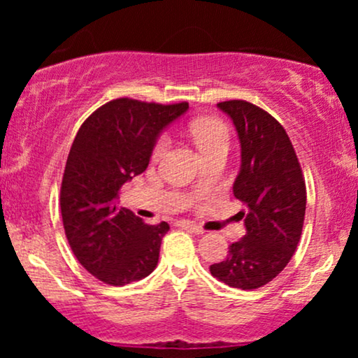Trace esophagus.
Masks as SVG:
<instances>
[{"instance_id": "esophagus-1", "label": "esophagus", "mask_w": 358, "mask_h": 358, "mask_svg": "<svg viewBox=\"0 0 358 358\" xmlns=\"http://www.w3.org/2000/svg\"><path fill=\"white\" fill-rule=\"evenodd\" d=\"M176 225H178V227H182V229H188V231H192L195 234H202L203 232V229L200 227V225L193 224V222H188V220H178V222H176Z\"/></svg>"}]
</instances>
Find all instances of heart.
I'll list each match as a JSON object with an SVG mask.
<instances>
[{"mask_svg":"<svg viewBox=\"0 0 358 358\" xmlns=\"http://www.w3.org/2000/svg\"><path fill=\"white\" fill-rule=\"evenodd\" d=\"M188 131H190L193 141L196 143L199 150L205 153V151L215 150V148H227L229 146V129L224 121L217 117H199L193 119L188 124ZM168 146V138L162 134L156 139L153 146V156H159Z\"/></svg>","mask_w":358,"mask_h":358,"instance_id":"heart-1","label":"heart"}]
</instances>
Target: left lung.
<instances>
[{"instance_id":"left-lung-1","label":"left lung","mask_w":358,"mask_h":358,"mask_svg":"<svg viewBox=\"0 0 358 358\" xmlns=\"http://www.w3.org/2000/svg\"><path fill=\"white\" fill-rule=\"evenodd\" d=\"M241 141V171L234 196L245 205L237 215L245 236L227 257L210 266L213 278L239 289H257L286 268L301 237L306 185L291 139L268 110L248 101H224Z\"/></svg>"}]
</instances>
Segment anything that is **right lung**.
Wrapping results in <instances>:
<instances>
[{
	"label": "right lung",
	"mask_w": 358,
	"mask_h": 358,
	"mask_svg": "<svg viewBox=\"0 0 358 358\" xmlns=\"http://www.w3.org/2000/svg\"><path fill=\"white\" fill-rule=\"evenodd\" d=\"M188 102L129 97L106 102L82 122L65 163L60 212L77 261L110 286L146 278L158 264L166 222L150 225L119 207L121 187L146 170L156 138Z\"/></svg>",
	"instance_id": "1"
}]
</instances>
